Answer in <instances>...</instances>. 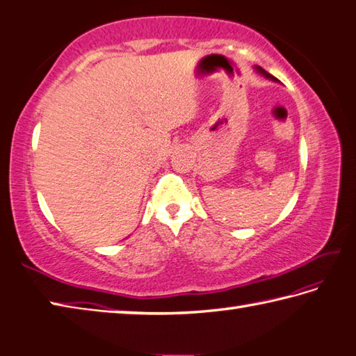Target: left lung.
I'll return each instance as SVG.
<instances>
[{
  "label": "left lung",
  "instance_id": "left-lung-1",
  "mask_svg": "<svg viewBox=\"0 0 356 356\" xmlns=\"http://www.w3.org/2000/svg\"><path fill=\"white\" fill-rule=\"evenodd\" d=\"M256 71H257V72H260L261 76H265L266 79H270V80H274V82H277V79H276V77H273L270 72H266L264 68H260V66H256Z\"/></svg>",
  "mask_w": 356,
  "mask_h": 356
}]
</instances>
